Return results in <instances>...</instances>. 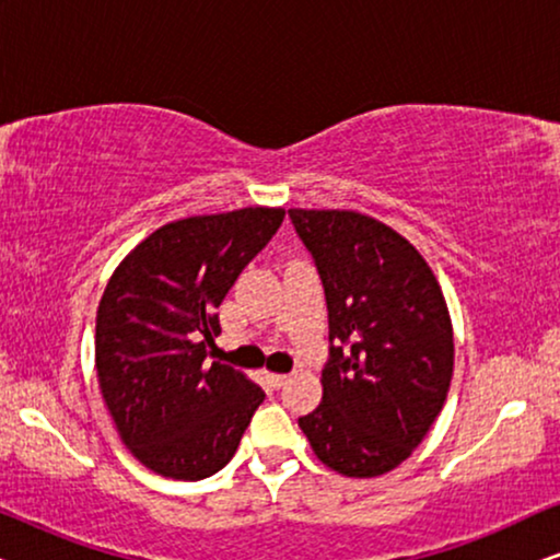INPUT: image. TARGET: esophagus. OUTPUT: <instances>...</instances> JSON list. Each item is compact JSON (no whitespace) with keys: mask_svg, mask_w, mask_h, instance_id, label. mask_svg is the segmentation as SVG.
I'll list each match as a JSON object with an SVG mask.
<instances>
[{"mask_svg":"<svg viewBox=\"0 0 560 560\" xmlns=\"http://www.w3.org/2000/svg\"><path fill=\"white\" fill-rule=\"evenodd\" d=\"M265 377H267V382H270L272 387H278V389L288 382V374H272V372H267Z\"/></svg>","mask_w":560,"mask_h":560,"instance_id":"34e87169","label":"esophagus"}]
</instances>
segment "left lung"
I'll return each mask as SVG.
<instances>
[{"mask_svg":"<svg viewBox=\"0 0 560 560\" xmlns=\"http://www.w3.org/2000/svg\"><path fill=\"white\" fill-rule=\"evenodd\" d=\"M328 308L324 397L298 425L343 477H380L412 454L446 402L454 328L441 285L395 229L357 211L290 209Z\"/></svg>","mask_w":560,"mask_h":560,"instance_id":"obj_1","label":"left lung"}]
</instances>
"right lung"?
I'll return each instance as SVG.
<instances>
[{
	"instance_id": "right-lung-1",
	"label": "right lung",
	"mask_w": 560,
	"mask_h": 560,
	"mask_svg": "<svg viewBox=\"0 0 560 560\" xmlns=\"http://www.w3.org/2000/svg\"><path fill=\"white\" fill-rule=\"evenodd\" d=\"M282 209L160 226L129 252L96 311V377L125 446L160 477L198 481L232 462L262 405L234 366L206 364L217 308L278 232Z\"/></svg>"
}]
</instances>
